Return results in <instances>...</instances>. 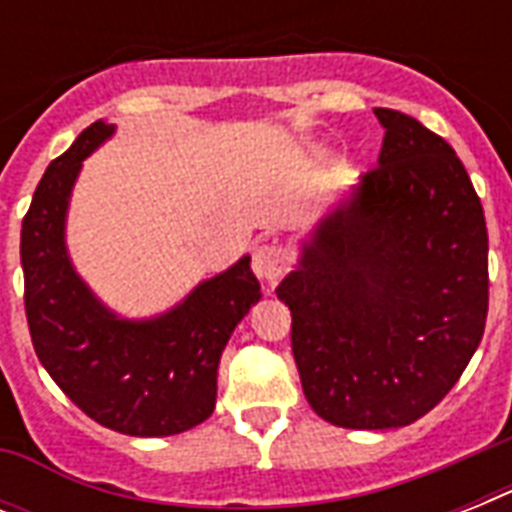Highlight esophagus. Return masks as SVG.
Returning a JSON list of instances; mask_svg holds the SVG:
<instances>
[{
  "label": "esophagus",
  "mask_w": 512,
  "mask_h": 512,
  "mask_svg": "<svg viewBox=\"0 0 512 512\" xmlns=\"http://www.w3.org/2000/svg\"><path fill=\"white\" fill-rule=\"evenodd\" d=\"M252 271L257 273V279H263L265 284H276V281L289 271V255L287 249L276 244V241H263L257 244L252 252Z\"/></svg>",
  "instance_id": "esophagus-1"
}]
</instances>
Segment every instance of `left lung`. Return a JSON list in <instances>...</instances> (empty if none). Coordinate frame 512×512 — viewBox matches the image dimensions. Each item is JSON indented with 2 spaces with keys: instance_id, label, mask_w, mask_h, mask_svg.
Here are the masks:
<instances>
[{
  "instance_id": "obj_1",
  "label": "left lung",
  "mask_w": 512,
  "mask_h": 512,
  "mask_svg": "<svg viewBox=\"0 0 512 512\" xmlns=\"http://www.w3.org/2000/svg\"><path fill=\"white\" fill-rule=\"evenodd\" d=\"M374 114L380 162L276 289L308 404L353 430L428 414L465 372L489 311L484 207L454 148L401 111Z\"/></svg>"
}]
</instances>
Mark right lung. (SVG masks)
I'll return each mask as SVG.
<instances>
[{
	"label": "right lung",
	"instance_id": "right-lung-1",
	"mask_svg": "<svg viewBox=\"0 0 512 512\" xmlns=\"http://www.w3.org/2000/svg\"><path fill=\"white\" fill-rule=\"evenodd\" d=\"M111 135L114 124H90L36 185L20 231L28 332L47 374L87 417L124 436H175L215 412L217 364L260 284L241 257L156 319L108 311L76 276L63 231L82 162Z\"/></svg>",
	"mask_w": 512,
	"mask_h": 512
}]
</instances>
